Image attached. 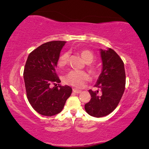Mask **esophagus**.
Returning <instances> with one entry per match:
<instances>
[{"label": "esophagus", "instance_id": "obj_1", "mask_svg": "<svg viewBox=\"0 0 149 149\" xmlns=\"http://www.w3.org/2000/svg\"><path fill=\"white\" fill-rule=\"evenodd\" d=\"M72 91H73V92L75 93H80L81 92V90H79V89H77L75 88H73Z\"/></svg>", "mask_w": 149, "mask_h": 149}]
</instances>
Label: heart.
Wrapping results in <instances>:
<instances>
[{
  "instance_id": "b5f03b06",
  "label": "heart",
  "mask_w": 149,
  "mask_h": 149,
  "mask_svg": "<svg viewBox=\"0 0 149 149\" xmlns=\"http://www.w3.org/2000/svg\"><path fill=\"white\" fill-rule=\"evenodd\" d=\"M81 56L83 60L87 64L91 63L94 60V55L91 51L88 49L81 50ZM69 54L68 52H64L59 57L58 59V66L60 67H64L66 65L68 62ZM89 70L92 74H95V70L93 67H89ZM88 74L84 71H78V70H71L68 73L65 77V81L68 84L72 85L78 88L82 87L85 82L88 80Z\"/></svg>"
}]
</instances>
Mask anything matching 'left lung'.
<instances>
[{
    "label": "left lung",
    "instance_id": "8db88e82",
    "mask_svg": "<svg viewBox=\"0 0 149 149\" xmlns=\"http://www.w3.org/2000/svg\"><path fill=\"white\" fill-rule=\"evenodd\" d=\"M102 69L95 87L100 90L89 89L91 100L85 109L89 115L102 117L116 109L121 100L125 87V72L123 62L111 48L100 49Z\"/></svg>",
    "mask_w": 149,
    "mask_h": 149
}]
</instances>
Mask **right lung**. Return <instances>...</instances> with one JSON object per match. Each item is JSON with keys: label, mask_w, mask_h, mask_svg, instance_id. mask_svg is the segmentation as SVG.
I'll use <instances>...</instances> for the list:
<instances>
[{"label": "right lung", "mask_w": 149, "mask_h": 149, "mask_svg": "<svg viewBox=\"0 0 149 149\" xmlns=\"http://www.w3.org/2000/svg\"><path fill=\"white\" fill-rule=\"evenodd\" d=\"M66 42L54 40L42 44L30 53L26 62V95L32 107L42 115L51 117L60 113L72 93L70 87L59 84L61 81L56 72L60 52Z\"/></svg>", "instance_id": "1"}]
</instances>
